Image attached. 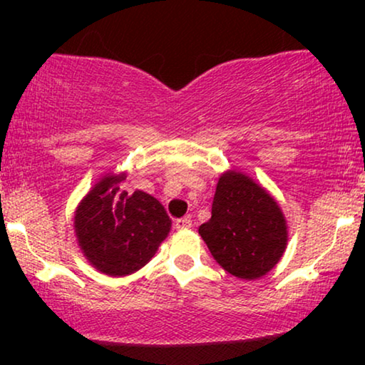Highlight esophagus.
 <instances>
[{"label":"esophagus","instance_id":"esophagus-1","mask_svg":"<svg viewBox=\"0 0 365 365\" xmlns=\"http://www.w3.org/2000/svg\"><path fill=\"white\" fill-rule=\"evenodd\" d=\"M174 226H176V229H189L192 226V221L191 217H181L174 221Z\"/></svg>","mask_w":365,"mask_h":365}]
</instances>
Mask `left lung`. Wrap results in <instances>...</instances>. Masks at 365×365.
<instances>
[{
    "instance_id": "8db88e82",
    "label": "left lung",
    "mask_w": 365,
    "mask_h": 365,
    "mask_svg": "<svg viewBox=\"0 0 365 365\" xmlns=\"http://www.w3.org/2000/svg\"><path fill=\"white\" fill-rule=\"evenodd\" d=\"M199 234L212 257L232 276L257 279L279 262L287 227L277 202L241 173H226L214 194L211 219Z\"/></svg>"
}]
</instances>
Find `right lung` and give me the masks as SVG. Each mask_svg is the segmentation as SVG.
Wrapping results in <instances>:
<instances>
[{
	"mask_svg": "<svg viewBox=\"0 0 365 365\" xmlns=\"http://www.w3.org/2000/svg\"><path fill=\"white\" fill-rule=\"evenodd\" d=\"M123 179L124 174L104 178L74 216L84 256L109 276H128L146 266L171 227L163 204L143 191H123Z\"/></svg>",
	"mask_w": 365,
	"mask_h": 365,
	"instance_id": "obj_1",
	"label": "right lung"
}]
</instances>
